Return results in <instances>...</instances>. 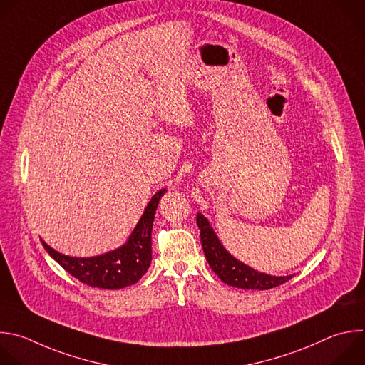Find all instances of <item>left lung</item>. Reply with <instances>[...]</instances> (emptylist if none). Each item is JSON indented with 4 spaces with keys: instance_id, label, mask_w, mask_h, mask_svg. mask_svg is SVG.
Segmentation results:
<instances>
[{
    "instance_id": "1",
    "label": "left lung",
    "mask_w": 365,
    "mask_h": 365,
    "mask_svg": "<svg viewBox=\"0 0 365 365\" xmlns=\"http://www.w3.org/2000/svg\"><path fill=\"white\" fill-rule=\"evenodd\" d=\"M196 223L200 229V242L206 257V261L212 271L220 278L222 282L242 288V289H269L275 288L281 284H285L292 278V275L287 277H274L254 268L245 265L244 262L237 261L232 257L225 247L220 244L217 235L210 226L209 220L199 212L196 215Z\"/></svg>"
}]
</instances>
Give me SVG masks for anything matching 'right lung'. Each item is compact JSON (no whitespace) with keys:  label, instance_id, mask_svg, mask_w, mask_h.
Returning <instances> with one entry per match:
<instances>
[{"label":"right lung","instance_id":"add662e5","mask_svg":"<svg viewBox=\"0 0 365 365\" xmlns=\"http://www.w3.org/2000/svg\"><path fill=\"white\" fill-rule=\"evenodd\" d=\"M166 189H160L148 203L140 220L125 245L106 254L77 258L57 252L41 239L44 250L70 275L83 284L103 289H118L136 284L152 262V229L156 209Z\"/></svg>","mask_w":365,"mask_h":365}]
</instances>
